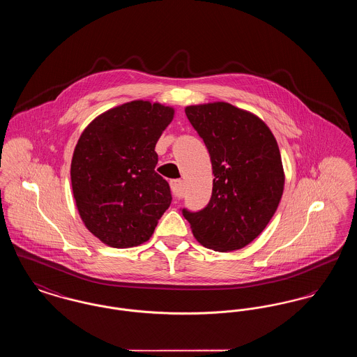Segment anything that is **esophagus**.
<instances>
[{"mask_svg": "<svg viewBox=\"0 0 357 357\" xmlns=\"http://www.w3.org/2000/svg\"><path fill=\"white\" fill-rule=\"evenodd\" d=\"M171 191L174 197H181L182 188H183V182L181 179H172L170 182Z\"/></svg>", "mask_w": 357, "mask_h": 357, "instance_id": "1", "label": "esophagus"}]
</instances>
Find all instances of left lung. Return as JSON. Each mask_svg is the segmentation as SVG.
Masks as SVG:
<instances>
[{
  "label": "left lung",
  "mask_w": 357,
  "mask_h": 357,
  "mask_svg": "<svg viewBox=\"0 0 357 357\" xmlns=\"http://www.w3.org/2000/svg\"><path fill=\"white\" fill-rule=\"evenodd\" d=\"M187 119L204 139L213 166V192L199 211L182 208L204 248L231 252L249 245L272 220L285 175L269 127L229 102L190 105Z\"/></svg>",
  "instance_id": "8db88e82"
}]
</instances>
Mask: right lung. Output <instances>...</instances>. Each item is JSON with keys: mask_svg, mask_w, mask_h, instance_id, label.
<instances>
[{"mask_svg": "<svg viewBox=\"0 0 357 357\" xmlns=\"http://www.w3.org/2000/svg\"><path fill=\"white\" fill-rule=\"evenodd\" d=\"M172 118L171 107L135 100L99 115L80 136L70 163L73 197L102 243L123 249L149 241L170 207L155 146Z\"/></svg>", "mask_w": 357, "mask_h": 357, "instance_id": "obj_1", "label": "right lung"}]
</instances>
